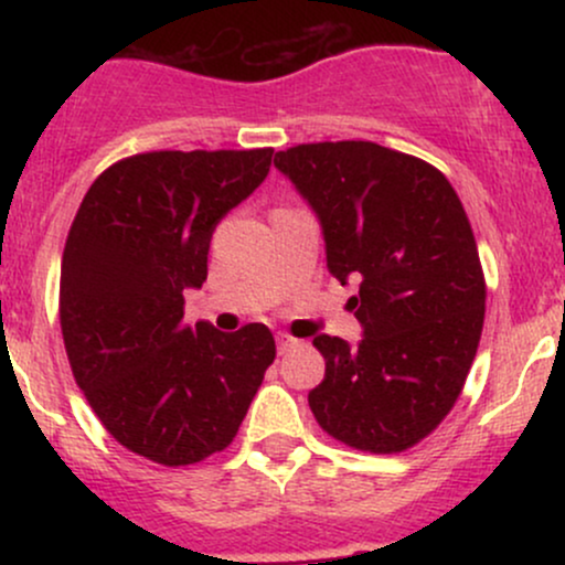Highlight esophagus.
<instances>
[{"instance_id":"34e87169","label":"esophagus","mask_w":565,"mask_h":565,"mask_svg":"<svg viewBox=\"0 0 565 565\" xmlns=\"http://www.w3.org/2000/svg\"><path fill=\"white\" fill-rule=\"evenodd\" d=\"M276 342H278V353H287V350L295 348L300 340H297V337L287 334V332H278L276 334Z\"/></svg>"}]
</instances>
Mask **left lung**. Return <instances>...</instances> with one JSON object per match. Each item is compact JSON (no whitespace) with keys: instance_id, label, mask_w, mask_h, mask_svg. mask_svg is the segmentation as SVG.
<instances>
[{"instance_id":"8db88e82","label":"left lung","mask_w":565,"mask_h":565,"mask_svg":"<svg viewBox=\"0 0 565 565\" xmlns=\"http://www.w3.org/2000/svg\"><path fill=\"white\" fill-rule=\"evenodd\" d=\"M274 164L321 220L327 265L364 340L319 334L308 393L321 430L359 451L398 454L457 404L483 332L486 278L470 220L444 172L369 140L302 142Z\"/></svg>"}]
</instances>
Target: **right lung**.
Returning <instances> with one entry per match:
<instances>
[{
	"instance_id": "obj_1",
	"label": "right lung",
	"mask_w": 565,
	"mask_h": 565,
	"mask_svg": "<svg viewBox=\"0 0 565 565\" xmlns=\"http://www.w3.org/2000/svg\"><path fill=\"white\" fill-rule=\"evenodd\" d=\"M274 148L148 151L97 174L61 263V329L84 398L125 449L164 468L223 451L276 359L265 323H188L220 217L270 170Z\"/></svg>"
}]
</instances>
